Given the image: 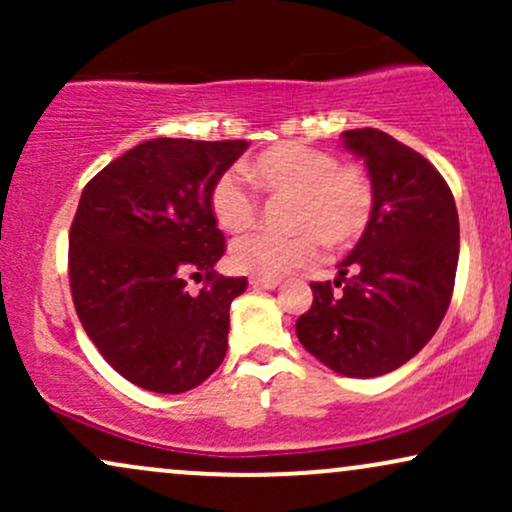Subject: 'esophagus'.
<instances>
[{
    "label": "esophagus",
    "mask_w": 512,
    "mask_h": 512,
    "mask_svg": "<svg viewBox=\"0 0 512 512\" xmlns=\"http://www.w3.org/2000/svg\"><path fill=\"white\" fill-rule=\"evenodd\" d=\"M250 286H255V289H276V286H279V279H264V276H252Z\"/></svg>",
    "instance_id": "34e87169"
}]
</instances>
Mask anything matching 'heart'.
I'll return each mask as SVG.
<instances>
[{"label":"heart","instance_id":"obj_1","mask_svg":"<svg viewBox=\"0 0 512 512\" xmlns=\"http://www.w3.org/2000/svg\"><path fill=\"white\" fill-rule=\"evenodd\" d=\"M257 190L269 197H291L289 226L293 236L250 233L238 238L228 252L236 272L279 279L305 267L320 255L322 243L346 248L366 231L373 214V185L354 163L315 146L281 142L257 154L245 168ZM209 209L219 228L228 233L248 231L257 221V197L236 173H221L209 192Z\"/></svg>","mask_w":512,"mask_h":512}]
</instances>
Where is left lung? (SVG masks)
Segmentation results:
<instances>
[{
	"instance_id": "left-lung-1",
	"label": "left lung",
	"mask_w": 512,
	"mask_h": 512,
	"mask_svg": "<svg viewBox=\"0 0 512 512\" xmlns=\"http://www.w3.org/2000/svg\"><path fill=\"white\" fill-rule=\"evenodd\" d=\"M342 139L366 163L373 214L339 279L310 284L296 334L334 373L375 378L419 354L448 313L460 219L448 182L414 149L373 127Z\"/></svg>"
}]
</instances>
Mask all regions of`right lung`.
Returning a JSON list of instances; mask_svg holds the SVG:
<instances>
[{
  "instance_id": "obj_1",
  "label": "right lung",
  "mask_w": 512,
  "mask_h": 512,
  "mask_svg": "<svg viewBox=\"0 0 512 512\" xmlns=\"http://www.w3.org/2000/svg\"><path fill=\"white\" fill-rule=\"evenodd\" d=\"M245 149L243 139L158 137L115 158L81 192L69 231L76 315L105 361L144 390H192L226 356L228 310L248 279L214 272L226 238L209 192ZM195 273L208 276L197 297L186 291Z\"/></svg>"
}]
</instances>
